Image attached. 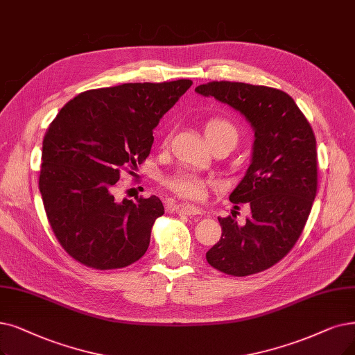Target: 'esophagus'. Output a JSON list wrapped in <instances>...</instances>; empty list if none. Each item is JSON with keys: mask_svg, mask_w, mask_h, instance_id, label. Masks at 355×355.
<instances>
[{"mask_svg": "<svg viewBox=\"0 0 355 355\" xmlns=\"http://www.w3.org/2000/svg\"><path fill=\"white\" fill-rule=\"evenodd\" d=\"M175 211L180 216H200L202 214V208L192 205V204H182V205H175Z\"/></svg>", "mask_w": 355, "mask_h": 355, "instance_id": "esophagus-1", "label": "esophagus"}]
</instances>
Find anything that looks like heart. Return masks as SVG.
Segmentation results:
<instances>
[{"label":"heart","instance_id":"heart-1","mask_svg":"<svg viewBox=\"0 0 355 355\" xmlns=\"http://www.w3.org/2000/svg\"><path fill=\"white\" fill-rule=\"evenodd\" d=\"M204 131L209 143L221 137H232L234 141L237 139V130L234 128V125L223 118L208 119L204 126ZM164 185L173 193L183 198V200L200 201L205 196L207 189L211 185V180L189 172H178L168 176L164 180Z\"/></svg>","mask_w":355,"mask_h":355}]
</instances>
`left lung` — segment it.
I'll use <instances>...</instances> for the list:
<instances>
[{"label": "left lung", "mask_w": 355, "mask_h": 355, "mask_svg": "<svg viewBox=\"0 0 355 355\" xmlns=\"http://www.w3.org/2000/svg\"><path fill=\"white\" fill-rule=\"evenodd\" d=\"M195 92L232 106L254 131L250 166L230 193L233 204H249L250 216L243 225L230 216L218 217L223 234L207 252V261L233 277L265 271L293 249L313 205L318 191L313 130L293 97L272 87L211 81Z\"/></svg>", "instance_id": "left-lung-1"}]
</instances>
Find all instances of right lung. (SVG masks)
<instances>
[{"label":"right lung","instance_id":"obj_1","mask_svg":"<svg viewBox=\"0 0 355 355\" xmlns=\"http://www.w3.org/2000/svg\"><path fill=\"white\" fill-rule=\"evenodd\" d=\"M191 86V80H176L87 90L52 121L39 191L52 232L71 258L116 269L147 252L153 224L164 214L162 201L153 195L119 202L113 187L122 168L148 157L153 130Z\"/></svg>","mask_w":355,"mask_h":355}]
</instances>
